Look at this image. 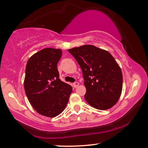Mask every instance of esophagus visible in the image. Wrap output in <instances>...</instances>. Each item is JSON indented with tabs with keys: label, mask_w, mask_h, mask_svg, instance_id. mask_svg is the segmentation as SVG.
<instances>
[{
	"label": "esophagus",
	"mask_w": 148,
	"mask_h": 148,
	"mask_svg": "<svg viewBox=\"0 0 148 148\" xmlns=\"http://www.w3.org/2000/svg\"><path fill=\"white\" fill-rule=\"evenodd\" d=\"M73 87L74 88H76V87H78V86H79V82H75L74 83H73Z\"/></svg>",
	"instance_id": "1"
}]
</instances>
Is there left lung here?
Listing matches in <instances>:
<instances>
[{"instance_id": "obj_1", "label": "left lung", "mask_w": 148, "mask_h": 148, "mask_svg": "<svg viewBox=\"0 0 148 148\" xmlns=\"http://www.w3.org/2000/svg\"><path fill=\"white\" fill-rule=\"evenodd\" d=\"M82 69L86 92L84 98L94 108L105 110L118 102L123 77L119 65L106 50L93 45L68 50Z\"/></svg>"}]
</instances>
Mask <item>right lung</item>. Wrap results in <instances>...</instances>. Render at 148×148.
<instances>
[{"label": "right lung", "mask_w": 148, "mask_h": 148, "mask_svg": "<svg viewBox=\"0 0 148 148\" xmlns=\"http://www.w3.org/2000/svg\"><path fill=\"white\" fill-rule=\"evenodd\" d=\"M62 50L46 48L28 59L24 86L26 95L34 110L46 117L58 116L65 109L72 87L61 81L57 64Z\"/></svg>", "instance_id": "add662e5"}]
</instances>
